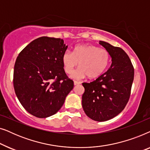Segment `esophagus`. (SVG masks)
<instances>
[{
  "mask_svg": "<svg viewBox=\"0 0 150 150\" xmlns=\"http://www.w3.org/2000/svg\"><path fill=\"white\" fill-rule=\"evenodd\" d=\"M74 84L75 86H76V85H80V84H81V82L74 81Z\"/></svg>",
  "mask_w": 150,
  "mask_h": 150,
  "instance_id": "34e87169",
  "label": "esophagus"
}]
</instances>
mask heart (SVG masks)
Wrapping results in <instances>:
<instances>
[{
	"label": "heart",
	"mask_w": 150,
	"mask_h": 150,
	"mask_svg": "<svg viewBox=\"0 0 150 150\" xmlns=\"http://www.w3.org/2000/svg\"><path fill=\"white\" fill-rule=\"evenodd\" d=\"M110 54L104 48L94 45H78L74 48L72 53L66 51L63 53L62 62L65 71L71 74V78L80 80L88 76L89 79H96L103 74L109 65Z\"/></svg>",
	"instance_id": "obj_1"
}]
</instances>
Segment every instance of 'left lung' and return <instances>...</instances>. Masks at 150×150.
<instances>
[{
	"label": "left lung",
	"mask_w": 150,
	"mask_h": 150,
	"mask_svg": "<svg viewBox=\"0 0 150 150\" xmlns=\"http://www.w3.org/2000/svg\"><path fill=\"white\" fill-rule=\"evenodd\" d=\"M112 58L110 67L91 83H83L82 105L91 120L105 122L120 114L128 103L134 80V67L128 55L119 47L100 41Z\"/></svg>",
	"instance_id": "left-lung-1"
}]
</instances>
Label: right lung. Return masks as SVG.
Segmentation results:
<instances>
[{
  "label": "right lung",
  "instance_id": "1",
  "mask_svg": "<svg viewBox=\"0 0 150 150\" xmlns=\"http://www.w3.org/2000/svg\"><path fill=\"white\" fill-rule=\"evenodd\" d=\"M67 46L60 38L41 37L18 54L13 71V87L26 111L39 118L57 112L74 88L62 62Z\"/></svg>",
  "mask_w": 150,
  "mask_h": 150
}]
</instances>
